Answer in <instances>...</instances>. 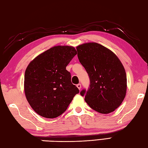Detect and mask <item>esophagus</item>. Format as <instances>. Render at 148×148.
Wrapping results in <instances>:
<instances>
[{
    "label": "esophagus",
    "mask_w": 148,
    "mask_h": 148,
    "mask_svg": "<svg viewBox=\"0 0 148 148\" xmlns=\"http://www.w3.org/2000/svg\"><path fill=\"white\" fill-rule=\"evenodd\" d=\"M77 87L79 88V90H80V88H81V84H77Z\"/></svg>",
    "instance_id": "obj_1"
}]
</instances>
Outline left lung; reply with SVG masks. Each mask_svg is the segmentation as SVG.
Returning <instances> with one entry per match:
<instances>
[{"label":"left lung","mask_w":148,"mask_h":148,"mask_svg":"<svg viewBox=\"0 0 148 148\" xmlns=\"http://www.w3.org/2000/svg\"><path fill=\"white\" fill-rule=\"evenodd\" d=\"M77 56L90 80V88L80 95L97 112L108 114L120 106L127 90L126 73L116 55L96 42L77 47Z\"/></svg>","instance_id":"1"}]
</instances>
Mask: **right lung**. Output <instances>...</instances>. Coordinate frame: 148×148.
<instances>
[{
    "mask_svg": "<svg viewBox=\"0 0 148 148\" xmlns=\"http://www.w3.org/2000/svg\"><path fill=\"white\" fill-rule=\"evenodd\" d=\"M77 55L74 47L54 46L35 58L25 71L24 92L31 107L43 117L64 112L79 90L66 68Z\"/></svg>",
    "mask_w": 148,
    "mask_h": 148,
    "instance_id": "1",
    "label": "right lung"
}]
</instances>
